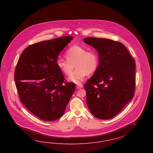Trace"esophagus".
I'll list each match as a JSON object with an SVG mask.
<instances>
[{"mask_svg":"<svg viewBox=\"0 0 153 153\" xmlns=\"http://www.w3.org/2000/svg\"><path fill=\"white\" fill-rule=\"evenodd\" d=\"M82 87H83V85H82V84H78V85H76V88H77V89H80V88H81Z\"/></svg>","mask_w":153,"mask_h":153,"instance_id":"1","label":"esophagus"}]
</instances>
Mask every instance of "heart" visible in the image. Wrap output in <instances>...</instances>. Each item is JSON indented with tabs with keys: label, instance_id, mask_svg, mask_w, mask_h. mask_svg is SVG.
Returning <instances> with one entry per match:
<instances>
[{
	"label": "heart",
	"instance_id": "1",
	"mask_svg": "<svg viewBox=\"0 0 153 153\" xmlns=\"http://www.w3.org/2000/svg\"><path fill=\"white\" fill-rule=\"evenodd\" d=\"M65 57L66 59H57V65L60 71L69 76L75 65L76 70L69 77V80L74 83L80 84L87 74H94L99 68V56L94 49L88 50L86 47L74 45L66 51Z\"/></svg>",
	"mask_w": 153,
	"mask_h": 153
}]
</instances>
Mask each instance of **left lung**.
Here are the masks:
<instances>
[{"label":"left lung","mask_w":153,"mask_h":153,"mask_svg":"<svg viewBox=\"0 0 153 153\" xmlns=\"http://www.w3.org/2000/svg\"><path fill=\"white\" fill-rule=\"evenodd\" d=\"M99 53L97 71L84 84L87 104L94 117L107 120L117 115L132 99L135 62L123 44L109 39L85 38Z\"/></svg>","instance_id":"left-lung-1"}]
</instances>
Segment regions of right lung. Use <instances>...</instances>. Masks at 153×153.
Instances as JSON below:
<instances>
[{
	"label": "right lung",
	"instance_id": "obj_1",
	"mask_svg": "<svg viewBox=\"0 0 153 153\" xmlns=\"http://www.w3.org/2000/svg\"><path fill=\"white\" fill-rule=\"evenodd\" d=\"M73 38L64 36L29 46L15 69V85L22 104L44 121L62 117L75 91L57 65L58 54Z\"/></svg>",
	"mask_w": 153,
	"mask_h": 153
}]
</instances>
